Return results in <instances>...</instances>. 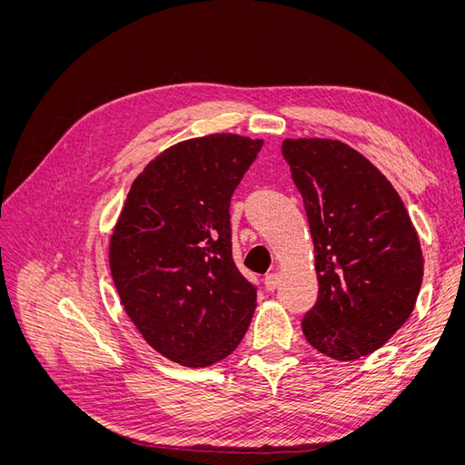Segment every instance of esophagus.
<instances>
[{
    "label": "esophagus",
    "mask_w": 465,
    "mask_h": 465,
    "mask_svg": "<svg viewBox=\"0 0 465 465\" xmlns=\"http://www.w3.org/2000/svg\"><path fill=\"white\" fill-rule=\"evenodd\" d=\"M263 283H265L267 291H275L279 287V275L277 273H267L265 279H263Z\"/></svg>",
    "instance_id": "34e87169"
}]
</instances>
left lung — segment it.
Wrapping results in <instances>:
<instances>
[{"label": "left lung", "instance_id": "obj_1", "mask_svg": "<svg viewBox=\"0 0 465 465\" xmlns=\"http://www.w3.org/2000/svg\"><path fill=\"white\" fill-rule=\"evenodd\" d=\"M281 153L314 242L320 289L306 341L343 362L371 355L411 316L423 283L410 213L388 178L337 139H285Z\"/></svg>", "mask_w": 465, "mask_h": 465}]
</instances>
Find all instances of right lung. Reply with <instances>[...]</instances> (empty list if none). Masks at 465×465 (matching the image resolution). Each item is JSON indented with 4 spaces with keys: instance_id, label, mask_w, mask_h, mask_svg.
<instances>
[{
    "instance_id": "add662e5",
    "label": "right lung",
    "mask_w": 465,
    "mask_h": 465,
    "mask_svg": "<svg viewBox=\"0 0 465 465\" xmlns=\"http://www.w3.org/2000/svg\"><path fill=\"white\" fill-rule=\"evenodd\" d=\"M262 139L211 134L154 157L110 236V272L143 340L182 367L227 359L256 311L232 260L231 198Z\"/></svg>"
}]
</instances>
